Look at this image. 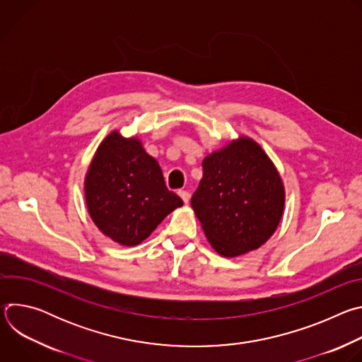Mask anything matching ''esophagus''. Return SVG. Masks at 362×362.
Instances as JSON below:
<instances>
[{
    "label": "esophagus",
    "instance_id": "1",
    "mask_svg": "<svg viewBox=\"0 0 362 362\" xmlns=\"http://www.w3.org/2000/svg\"><path fill=\"white\" fill-rule=\"evenodd\" d=\"M177 193H179V196L182 197V200H183L185 203H189V200H190V193H189L187 190H179Z\"/></svg>",
    "mask_w": 362,
    "mask_h": 362
}]
</instances>
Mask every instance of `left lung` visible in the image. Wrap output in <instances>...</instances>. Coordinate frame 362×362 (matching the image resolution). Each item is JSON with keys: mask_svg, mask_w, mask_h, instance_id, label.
<instances>
[{"mask_svg": "<svg viewBox=\"0 0 362 362\" xmlns=\"http://www.w3.org/2000/svg\"><path fill=\"white\" fill-rule=\"evenodd\" d=\"M190 203L215 250L233 257L272 236L285 192L264 150L240 137L203 160V177Z\"/></svg>", "mask_w": 362, "mask_h": 362, "instance_id": "left-lung-1", "label": "left lung"}]
</instances>
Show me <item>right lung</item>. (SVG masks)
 Segmentation results:
<instances>
[{
	"label": "right lung",
	"mask_w": 362,
	"mask_h": 362,
	"mask_svg": "<svg viewBox=\"0 0 362 362\" xmlns=\"http://www.w3.org/2000/svg\"><path fill=\"white\" fill-rule=\"evenodd\" d=\"M84 189L93 222L124 246L144 240L183 204L166 187L159 163L143 150L140 141L116 132L97 148Z\"/></svg>",
	"instance_id": "add662e5"
}]
</instances>
